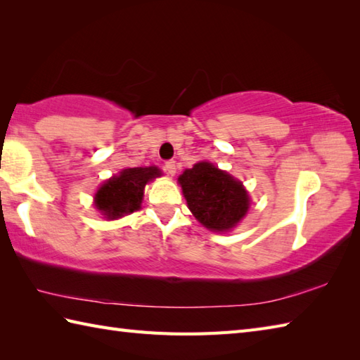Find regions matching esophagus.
<instances>
[{"label":"esophagus","mask_w":360,"mask_h":360,"mask_svg":"<svg viewBox=\"0 0 360 360\" xmlns=\"http://www.w3.org/2000/svg\"><path fill=\"white\" fill-rule=\"evenodd\" d=\"M164 170L170 174V176H174V173H176V164H174V160H167L165 162V165H164Z\"/></svg>","instance_id":"1"}]
</instances>
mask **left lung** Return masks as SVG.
<instances>
[{
	"mask_svg": "<svg viewBox=\"0 0 360 360\" xmlns=\"http://www.w3.org/2000/svg\"><path fill=\"white\" fill-rule=\"evenodd\" d=\"M188 209L210 231L226 232L249 209V196L240 181L210 162H198L179 178Z\"/></svg>",
	"mask_w": 360,
	"mask_h": 360,
	"instance_id": "8db88e82",
	"label": "left lung"
}]
</instances>
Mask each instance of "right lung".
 I'll return each mask as SVG.
<instances>
[{
    "instance_id": "add662e5",
    "label": "right lung",
    "mask_w": 360,
    "mask_h": 360,
    "mask_svg": "<svg viewBox=\"0 0 360 360\" xmlns=\"http://www.w3.org/2000/svg\"><path fill=\"white\" fill-rule=\"evenodd\" d=\"M160 176L158 167H136L112 176L96 193V207L108 219H116L141 207L143 187Z\"/></svg>"
}]
</instances>
